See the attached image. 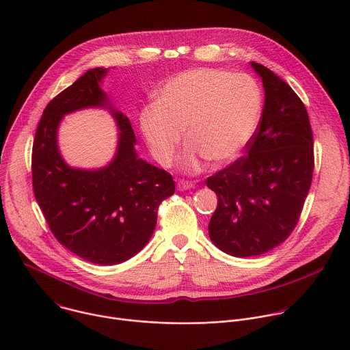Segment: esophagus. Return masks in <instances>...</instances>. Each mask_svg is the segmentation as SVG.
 <instances>
[{
	"label": "esophagus",
	"mask_w": 350,
	"mask_h": 350,
	"mask_svg": "<svg viewBox=\"0 0 350 350\" xmlns=\"http://www.w3.org/2000/svg\"><path fill=\"white\" fill-rule=\"evenodd\" d=\"M177 188H178L180 191H187V189L193 188V184H192L191 181H187V180H180V181L177 183Z\"/></svg>",
	"instance_id": "esophagus-1"
}]
</instances>
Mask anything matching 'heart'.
Returning <instances> with one entry per match:
<instances>
[{"instance_id": "heart-1", "label": "heart", "mask_w": 350, "mask_h": 350, "mask_svg": "<svg viewBox=\"0 0 350 350\" xmlns=\"http://www.w3.org/2000/svg\"><path fill=\"white\" fill-rule=\"evenodd\" d=\"M263 111V95L249 75L196 68L169 79L157 103L144 105L139 131L161 165H170L183 141L189 142L181 165L196 170L235 161L254 138Z\"/></svg>"}]
</instances>
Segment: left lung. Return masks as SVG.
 Instances as JSON below:
<instances>
[{
  "mask_svg": "<svg viewBox=\"0 0 350 350\" xmlns=\"http://www.w3.org/2000/svg\"><path fill=\"white\" fill-rule=\"evenodd\" d=\"M265 107L246 155L206 178L217 195L209 237L235 258L263 255L282 243L301 217L313 169V133L302 99L275 73L251 62Z\"/></svg>",
  "mask_w": 350,
  "mask_h": 350,
  "instance_id": "8db88e82",
  "label": "left lung"
}]
</instances>
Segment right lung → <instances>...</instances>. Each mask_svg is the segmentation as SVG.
Listing matches in <instances>:
<instances>
[{
  "label": "right lung",
  "mask_w": 350,
  "mask_h": 350,
  "mask_svg": "<svg viewBox=\"0 0 350 350\" xmlns=\"http://www.w3.org/2000/svg\"><path fill=\"white\" fill-rule=\"evenodd\" d=\"M107 72L87 70L45 107L31 154L33 191L49 230L70 252L101 266L137 255L152 237L159 205L174 193L170 173L137 157L129 118L99 87ZM94 106L109 109L117 120V155L103 170L70 168L59 152L57 126L65 114Z\"/></svg>",
  "instance_id": "add662e5"
}]
</instances>
